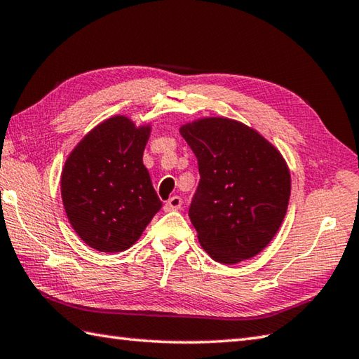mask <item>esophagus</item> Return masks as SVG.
<instances>
[{"mask_svg": "<svg viewBox=\"0 0 359 359\" xmlns=\"http://www.w3.org/2000/svg\"><path fill=\"white\" fill-rule=\"evenodd\" d=\"M182 207V198L180 196H172L166 201L165 203V210L166 212H172V210H179Z\"/></svg>", "mask_w": 359, "mask_h": 359, "instance_id": "34e87169", "label": "esophagus"}]
</instances>
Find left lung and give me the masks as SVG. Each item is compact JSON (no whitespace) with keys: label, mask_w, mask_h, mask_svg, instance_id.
Returning <instances> with one entry per match:
<instances>
[{"label":"left lung","mask_w":359,"mask_h":359,"mask_svg":"<svg viewBox=\"0 0 359 359\" xmlns=\"http://www.w3.org/2000/svg\"><path fill=\"white\" fill-rule=\"evenodd\" d=\"M198 158L201 180L189 219L215 262L235 264L258 255L276 236L291 196L282 154L240 121L201 118L180 128Z\"/></svg>","instance_id":"left-lung-1"}]
</instances>
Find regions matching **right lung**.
Returning a JSON list of instances; mask_svg holds the SVG:
<instances>
[{
    "instance_id": "1",
    "label": "right lung",
    "mask_w": 359,
    "mask_h": 359,
    "mask_svg": "<svg viewBox=\"0 0 359 359\" xmlns=\"http://www.w3.org/2000/svg\"><path fill=\"white\" fill-rule=\"evenodd\" d=\"M151 126L124 115L97 124L69 154L60 193L81 240L100 252H123L138 241L161 202L143 165Z\"/></svg>"
}]
</instances>
